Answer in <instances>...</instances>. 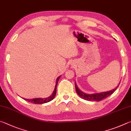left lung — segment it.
<instances>
[{"instance_id":"8db88e82","label":"left lung","mask_w":131,"mask_h":131,"mask_svg":"<svg viewBox=\"0 0 131 131\" xmlns=\"http://www.w3.org/2000/svg\"><path fill=\"white\" fill-rule=\"evenodd\" d=\"M120 83L118 84V86L113 90H109L108 92H102L100 93H94V94H86L85 93L82 92L81 90H80L79 88L77 87V85H76L75 82V90L76 92H77V94L79 95V96L81 97L82 99L88 101H100L106 99V97L110 96L112 94H113L114 92H115V90L117 89L118 87V85H119Z\"/></svg>"}]
</instances>
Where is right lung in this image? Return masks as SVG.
<instances>
[{
	"label": "right lung",
	"instance_id": "add662e5",
	"mask_svg": "<svg viewBox=\"0 0 131 131\" xmlns=\"http://www.w3.org/2000/svg\"><path fill=\"white\" fill-rule=\"evenodd\" d=\"M61 76H59V77L57 78L56 80V84L55 86V88H54V91L53 92V93L50 96H49V97H47V98L45 99H41V98H36V99H24L23 98V99H24L25 100L27 101L28 102H30V103H31L33 104H44V103H48V102L51 101L52 100H53V99L55 97L56 93H57V86L58 84V82L59 81V79L60 78Z\"/></svg>",
	"mask_w": 131,
	"mask_h": 131
}]
</instances>
